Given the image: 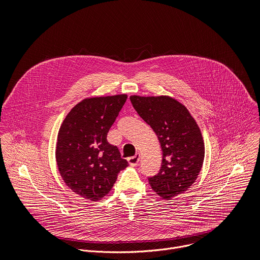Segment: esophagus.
Wrapping results in <instances>:
<instances>
[{
  "mask_svg": "<svg viewBox=\"0 0 260 260\" xmlns=\"http://www.w3.org/2000/svg\"><path fill=\"white\" fill-rule=\"evenodd\" d=\"M127 160H128V164H129L132 167H136V166L139 164V161H140V154H139V153H136L134 156L129 157Z\"/></svg>",
  "mask_w": 260,
  "mask_h": 260,
  "instance_id": "34e87169",
  "label": "esophagus"
}]
</instances>
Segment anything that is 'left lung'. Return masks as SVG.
<instances>
[{"mask_svg": "<svg viewBox=\"0 0 260 260\" xmlns=\"http://www.w3.org/2000/svg\"><path fill=\"white\" fill-rule=\"evenodd\" d=\"M129 99L161 146V168L157 175L148 178L152 189L167 200L186 191L196 182L205 157L204 140L196 120L186 107L171 96Z\"/></svg>", "mask_w": 260, "mask_h": 260, "instance_id": "8db88e82", "label": "left lung"}]
</instances>
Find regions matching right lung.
I'll list each match as a JSON object with an SVG mask.
<instances>
[{"instance_id": "add662e5", "label": "right lung", "mask_w": 260, "mask_h": 260, "mask_svg": "<svg viewBox=\"0 0 260 260\" xmlns=\"http://www.w3.org/2000/svg\"><path fill=\"white\" fill-rule=\"evenodd\" d=\"M127 99L126 94L85 99L64 118L55 157L59 174L74 192L100 201L109 193L128 162L107 135Z\"/></svg>"}]
</instances>
